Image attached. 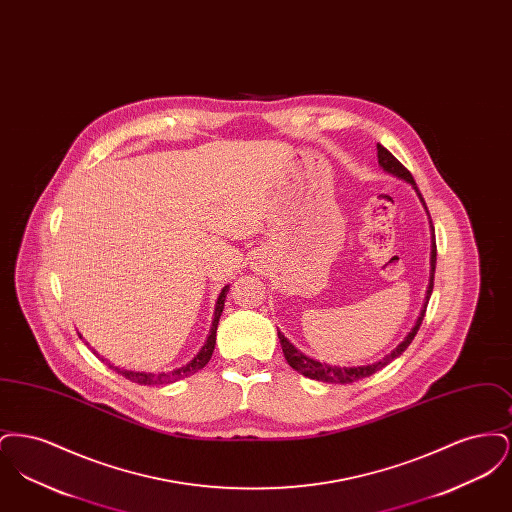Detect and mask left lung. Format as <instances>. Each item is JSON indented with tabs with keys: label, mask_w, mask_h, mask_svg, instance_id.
<instances>
[{
	"label": "left lung",
	"mask_w": 512,
	"mask_h": 512,
	"mask_svg": "<svg viewBox=\"0 0 512 512\" xmlns=\"http://www.w3.org/2000/svg\"><path fill=\"white\" fill-rule=\"evenodd\" d=\"M378 149V163H380V167L384 169L386 172H390L393 176H397V178H403L405 182H409L411 186H413L414 190H416V194L420 197V201H422V205H424V209H426V203H424V199H422V195L418 192V188H416V184H414L413 174L407 171L393 155H391L390 151L386 149L384 146H376ZM426 213H428V209H426ZM430 217V215H428ZM430 228H432V255H430V284H428V290H426V301H424V307H422V311H420V317L416 320V324L413 326V330L409 332V336L405 338V340L401 341L393 351H391L390 355H386L384 359H380L378 363H372V365L365 366H330L326 365V363H318L315 359H311V357H307V355H303L299 349H295L290 341L284 338V334L278 330V340H280V345H282V351H284V357H286V361H288V365L292 366L293 370H297V372H301L303 376H307V378H311V380H318V382H328V384H351V382H357V380H361V378H368V376H372L374 372H378L380 368H384L386 365H390L393 359H397L409 345H411V341L414 340V336H416V332H418V328H420V324H422V320H424V315H426V307H428V301H430V295H432V290H434V274H436V253H438V249H436V236H434V224H432V220H430Z\"/></svg>",
	"instance_id": "1"
}]
</instances>
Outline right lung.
Returning a JSON list of instances; mask_svg holds the SVG:
<instances>
[{
	"mask_svg": "<svg viewBox=\"0 0 512 512\" xmlns=\"http://www.w3.org/2000/svg\"><path fill=\"white\" fill-rule=\"evenodd\" d=\"M226 292H228V286L222 288L219 299H217V307H215V318H213V326H211V332L207 336L205 345L199 349V353L195 355L194 359L188 363V365L180 366L176 370L171 372H161V374H151V372H134V370H122L119 366H113L109 363V368H113L115 372H119L121 376H124L126 380L130 382H136L140 386H161V384H172L180 378H186V376H192L197 370H201L203 366L209 363L213 351H215V343H217V326H219V318L222 315V309H224V299H226ZM94 351V349H92ZM96 353V351H94ZM98 355V353H96ZM101 361H105L101 357Z\"/></svg>",
	"mask_w": 512,
	"mask_h": 512,
	"instance_id": "obj_1",
	"label": "right lung"
}]
</instances>
